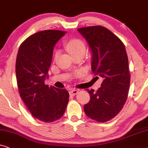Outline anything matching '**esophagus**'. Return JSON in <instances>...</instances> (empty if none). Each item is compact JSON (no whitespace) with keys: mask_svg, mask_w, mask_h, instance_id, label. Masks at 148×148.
<instances>
[{"mask_svg":"<svg viewBox=\"0 0 148 148\" xmlns=\"http://www.w3.org/2000/svg\"><path fill=\"white\" fill-rule=\"evenodd\" d=\"M78 90H76V89H71V90H70L69 93L70 95H75L78 93Z\"/></svg>","mask_w":148,"mask_h":148,"instance_id":"1","label":"esophagus"}]
</instances>
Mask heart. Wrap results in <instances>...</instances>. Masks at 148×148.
<instances>
[{"mask_svg": "<svg viewBox=\"0 0 148 148\" xmlns=\"http://www.w3.org/2000/svg\"><path fill=\"white\" fill-rule=\"evenodd\" d=\"M65 47L66 50L68 51L70 55L73 57H77V56H84L86 51V44L80 39H72L66 43ZM58 55V52L56 53ZM81 72H79L80 74Z\"/></svg>", "mask_w": 148, "mask_h": 148, "instance_id": "heart-1", "label": "heart"}]
</instances>
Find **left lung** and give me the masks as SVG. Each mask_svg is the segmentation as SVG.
Segmentation results:
<instances>
[{"instance_id":"8db88e82","label":"left lung","mask_w":148,"mask_h":148,"mask_svg":"<svg viewBox=\"0 0 148 148\" xmlns=\"http://www.w3.org/2000/svg\"><path fill=\"white\" fill-rule=\"evenodd\" d=\"M77 30L90 49L92 72L103 78L97 91L87 89L90 99L84 105V112L92 119L106 122L119 113L127 98L130 74L125 47L119 37L104 27Z\"/></svg>"}]
</instances>
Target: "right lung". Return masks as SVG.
I'll list each match as a JSON object with an SVG mask.
<instances>
[{
    "instance_id": "add662e5",
    "label": "right lung",
    "mask_w": 148,
    "mask_h": 148,
    "mask_svg": "<svg viewBox=\"0 0 148 148\" xmlns=\"http://www.w3.org/2000/svg\"><path fill=\"white\" fill-rule=\"evenodd\" d=\"M65 32L45 30L26 39L16 60V77L19 94L35 118L50 123L63 116L69 100L66 89L45 84L55 45Z\"/></svg>"
}]
</instances>
